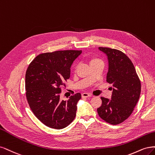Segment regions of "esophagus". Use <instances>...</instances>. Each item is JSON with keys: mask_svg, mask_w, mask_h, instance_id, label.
I'll use <instances>...</instances> for the list:
<instances>
[{"mask_svg": "<svg viewBox=\"0 0 155 155\" xmlns=\"http://www.w3.org/2000/svg\"><path fill=\"white\" fill-rule=\"evenodd\" d=\"M82 98H87V97H91V94H89L88 93H84L82 94Z\"/></svg>", "mask_w": 155, "mask_h": 155, "instance_id": "esophagus-1", "label": "esophagus"}]
</instances>
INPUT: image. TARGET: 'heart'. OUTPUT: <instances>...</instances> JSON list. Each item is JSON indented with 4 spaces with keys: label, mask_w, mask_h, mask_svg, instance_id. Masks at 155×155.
<instances>
[{
    "label": "heart",
    "mask_w": 155,
    "mask_h": 155,
    "mask_svg": "<svg viewBox=\"0 0 155 155\" xmlns=\"http://www.w3.org/2000/svg\"><path fill=\"white\" fill-rule=\"evenodd\" d=\"M98 61H101L100 59L97 58H93L91 60L90 64H92V63H94V62H98Z\"/></svg>",
    "instance_id": "b5f03b06"
}]
</instances>
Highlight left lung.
Instances as JSON below:
<instances>
[{
    "label": "left lung",
    "mask_w": 155,
    "mask_h": 155,
    "mask_svg": "<svg viewBox=\"0 0 155 155\" xmlns=\"http://www.w3.org/2000/svg\"><path fill=\"white\" fill-rule=\"evenodd\" d=\"M106 54L108 72L106 81L112 85L111 100L101 97L97 109L99 117L112 125L119 124L129 118L138 101L141 92L140 81L131 61L117 49L98 48Z\"/></svg>",
    "instance_id": "left-lung-1"
}]
</instances>
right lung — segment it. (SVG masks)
Segmentation results:
<instances>
[{
    "instance_id": "right-lung-1",
    "label": "right lung",
    "mask_w": 155,
    "mask_h": 155,
    "mask_svg": "<svg viewBox=\"0 0 155 155\" xmlns=\"http://www.w3.org/2000/svg\"><path fill=\"white\" fill-rule=\"evenodd\" d=\"M82 51L64 50L38 54L26 73V95L35 117L49 127L61 129L75 118L81 94L61 101L60 93L70 77L71 66Z\"/></svg>"
}]
</instances>
